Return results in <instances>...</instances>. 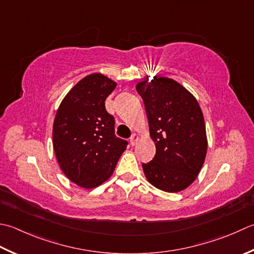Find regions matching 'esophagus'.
Instances as JSON below:
<instances>
[{
    "mask_svg": "<svg viewBox=\"0 0 254 254\" xmlns=\"http://www.w3.org/2000/svg\"><path fill=\"white\" fill-rule=\"evenodd\" d=\"M137 140H138V136L136 135V134H132V136L130 137V144H131V145H132V146L135 145Z\"/></svg>",
    "mask_w": 254,
    "mask_h": 254,
    "instance_id": "obj_1",
    "label": "esophagus"
}]
</instances>
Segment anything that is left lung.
<instances>
[{
	"mask_svg": "<svg viewBox=\"0 0 254 254\" xmlns=\"http://www.w3.org/2000/svg\"><path fill=\"white\" fill-rule=\"evenodd\" d=\"M143 99L156 153L143 163L153 186L167 192L184 190L196 180L207 153L206 127L201 109L182 84L155 77L136 84Z\"/></svg>",
	"mask_w": 254,
	"mask_h": 254,
	"instance_id": "obj_1",
	"label": "left lung"
}]
</instances>
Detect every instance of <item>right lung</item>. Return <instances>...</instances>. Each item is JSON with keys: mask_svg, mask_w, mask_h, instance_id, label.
Segmentation results:
<instances>
[{"mask_svg": "<svg viewBox=\"0 0 254 254\" xmlns=\"http://www.w3.org/2000/svg\"><path fill=\"white\" fill-rule=\"evenodd\" d=\"M117 83L101 73L81 79L58 108L53 145L59 166L69 180L83 188L106 182L127 142L114 134V118L104 101Z\"/></svg>", "mask_w": 254, "mask_h": 254, "instance_id": "1", "label": "right lung"}]
</instances>
